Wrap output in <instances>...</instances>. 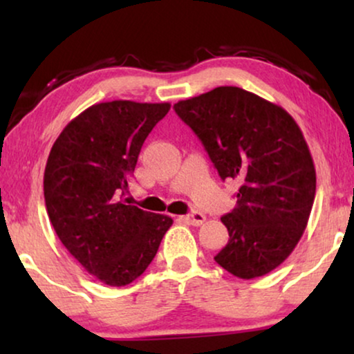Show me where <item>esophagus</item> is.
Masks as SVG:
<instances>
[{
	"instance_id": "esophagus-1",
	"label": "esophagus",
	"mask_w": 354,
	"mask_h": 354,
	"mask_svg": "<svg viewBox=\"0 0 354 354\" xmlns=\"http://www.w3.org/2000/svg\"><path fill=\"white\" fill-rule=\"evenodd\" d=\"M180 219H182V221H185L187 224H192V225H201L203 222L206 221V216H205V214H201V212H198V211H193V212H190V214L182 216Z\"/></svg>"
}]
</instances>
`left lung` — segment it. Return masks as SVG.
Returning <instances> with one entry per match:
<instances>
[{
    "mask_svg": "<svg viewBox=\"0 0 354 354\" xmlns=\"http://www.w3.org/2000/svg\"><path fill=\"white\" fill-rule=\"evenodd\" d=\"M174 109L222 180L240 183L236 206L221 217L229 243L214 261L240 279L269 274L301 239L316 195V169L298 124L239 86H217Z\"/></svg>",
    "mask_w": 354,
    "mask_h": 354,
    "instance_id": "1",
    "label": "left lung"
}]
</instances>
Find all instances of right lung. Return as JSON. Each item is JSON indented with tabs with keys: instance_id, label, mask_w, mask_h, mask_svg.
<instances>
[{
	"instance_id": "right-lung-1",
	"label": "right lung",
	"mask_w": 354,
	"mask_h": 354,
	"mask_svg": "<svg viewBox=\"0 0 354 354\" xmlns=\"http://www.w3.org/2000/svg\"><path fill=\"white\" fill-rule=\"evenodd\" d=\"M169 103L118 100L72 119L48 156L43 192L56 235L86 272L111 287L138 279L172 225L120 200L143 142Z\"/></svg>"
}]
</instances>
